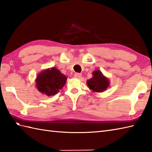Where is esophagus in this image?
<instances>
[{
	"mask_svg": "<svg viewBox=\"0 0 152 152\" xmlns=\"http://www.w3.org/2000/svg\"><path fill=\"white\" fill-rule=\"evenodd\" d=\"M74 77H75V78H77V79H80V78H81V77H82V75L80 73H75V75H74Z\"/></svg>",
	"mask_w": 152,
	"mask_h": 152,
	"instance_id": "34e87169",
	"label": "esophagus"
}]
</instances>
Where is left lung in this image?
I'll return each instance as SVG.
<instances>
[{
    "mask_svg": "<svg viewBox=\"0 0 152 152\" xmlns=\"http://www.w3.org/2000/svg\"><path fill=\"white\" fill-rule=\"evenodd\" d=\"M92 77L86 81L87 86L94 92H103L110 85L109 79L103 75L100 70L96 69L92 73Z\"/></svg>",
    "mask_w": 152,
    "mask_h": 152,
    "instance_id": "left-lung-1",
    "label": "left lung"
}]
</instances>
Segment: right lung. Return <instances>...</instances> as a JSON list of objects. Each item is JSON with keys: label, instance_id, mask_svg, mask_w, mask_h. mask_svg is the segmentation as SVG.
<instances>
[{"label": "right lung", "instance_id": "obj_1", "mask_svg": "<svg viewBox=\"0 0 152 152\" xmlns=\"http://www.w3.org/2000/svg\"><path fill=\"white\" fill-rule=\"evenodd\" d=\"M67 77L55 67L43 70L36 79V86L39 92L48 96H54L65 85Z\"/></svg>", "mask_w": 152, "mask_h": 152}]
</instances>
